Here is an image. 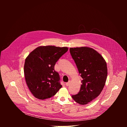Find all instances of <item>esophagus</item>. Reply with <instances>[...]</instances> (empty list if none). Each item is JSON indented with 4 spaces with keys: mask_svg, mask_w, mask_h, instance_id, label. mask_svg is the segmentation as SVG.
<instances>
[{
    "mask_svg": "<svg viewBox=\"0 0 127 127\" xmlns=\"http://www.w3.org/2000/svg\"><path fill=\"white\" fill-rule=\"evenodd\" d=\"M70 81H68V82H67V83H66V85L67 86H68L69 85V84H70Z\"/></svg>",
    "mask_w": 127,
    "mask_h": 127,
    "instance_id": "1",
    "label": "esophagus"
}]
</instances>
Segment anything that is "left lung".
I'll return each instance as SVG.
<instances>
[{
	"mask_svg": "<svg viewBox=\"0 0 127 127\" xmlns=\"http://www.w3.org/2000/svg\"><path fill=\"white\" fill-rule=\"evenodd\" d=\"M70 53L83 79L79 92L72 97L80 104H87L96 98L104 87L107 75L106 63L93 48H70Z\"/></svg>",
	"mask_w": 127,
	"mask_h": 127,
	"instance_id": "left-lung-1",
	"label": "left lung"
}]
</instances>
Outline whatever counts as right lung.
Here are the masks:
<instances>
[{
    "label": "right lung",
    "mask_w": 127,
    "mask_h": 127,
    "mask_svg": "<svg viewBox=\"0 0 127 127\" xmlns=\"http://www.w3.org/2000/svg\"><path fill=\"white\" fill-rule=\"evenodd\" d=\"M68 50L67 47L40 46L27 57L24 65L25 79L35 97L40 99L51 97L62 87L59 74L54 66Z\"/></svg>",
    "instance_id": "1"
}]
</instances>
